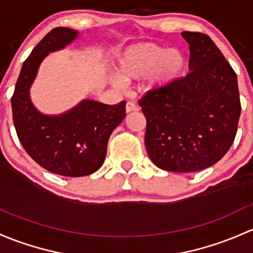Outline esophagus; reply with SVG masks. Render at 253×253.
Here are the masks:
<instances>
[{
	"mask_svg": "<svg viewBox=\"0 0 253 253\" xmlns=\"http://www.w3.org/2000/svg\"><path fill=\"white\" fill-rule=\"evenodd\" d=\"M126 113H130V112H136L139 111V107H137L136 103L134 102H127L126 103Z\"/></svg>",
	"mask_w": 253,
	"mask_h": 253,
	"instance_id": "34e87169",
	"label": "esophagus"
}]
</instances>
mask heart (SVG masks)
<instances>
[{
	"instance_id": "heart-1",
	"label": "heart",
	"mask_w": 253,
	"mask_h": 253,
	"mask_svg": "<svg viewBox=\"0 0 253 253\" xmlns=\"http://www.w3.org/2000/svg\"><path fill=\"white\" fill-rule=\"evenodd\" d=\"M186 57L179 48H166L157 43L146 42L131 46L118 61L114 84L146 78L145 86L150 91L165 90L183 75Z\"/></svg>"
}]
</instances>
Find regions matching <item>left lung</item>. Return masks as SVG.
Masks as SVG:
<instances>
[{
	"label": "left lung",
	"instance_id": "1",
	"mask_svg": "<svg viewBox=\"0 0 253 253\" xmlns=\"http://www.w3.org/2000/svg\"><path fill=\"white\" fill-rule=\"evenodd\" d=\"M181 35L190 45L191 72L165 90L147 92L139 105L152 162L163 170L190 173L215 165L228 152L241 105L235 72L210 36Z\"/></svg>",
	"mask_w": 253,
	"mask_h": 253
}]
</instances>
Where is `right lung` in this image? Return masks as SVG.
I'll list each match as a JSON object with an SVG mask.
<instances>
[{"mask_svg": "<svg viewBox=\"0 0 253 253\" xmlns=\"http://www.w3.org/2000/svg\"><path fill=\"white\" fill-rule=\"evenodd\" d=\"M69 28L52 29L25 59L12 96L13 123L28 155L42 168L64 176H85L101 168L112 131L126 118V101L105 105L83 100L74 108L47 116L33 105L30 87L41 62L77 39Z\"/></svg>", "mask_w": 253, "mask_h": 253, "instance_id": "1", "label": "right lung"}]
</instances>
